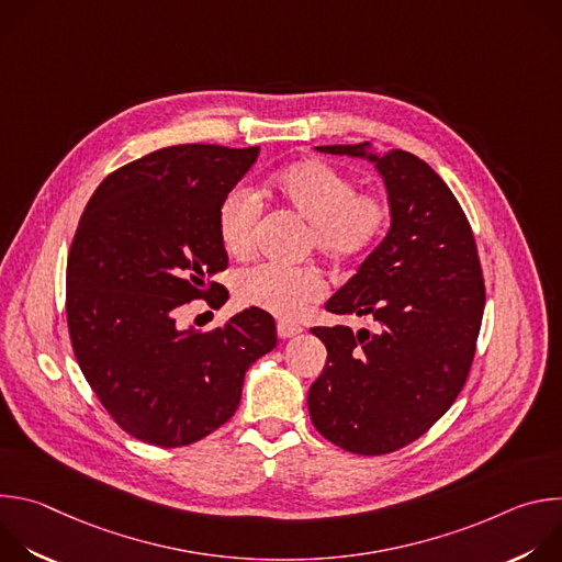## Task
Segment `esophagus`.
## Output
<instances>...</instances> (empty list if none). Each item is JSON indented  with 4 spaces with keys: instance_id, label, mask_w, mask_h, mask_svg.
<instances>
[{
    "instance_id": "esophagus-1",
    "label": "esophagus",
    "mask_w": 562,
    "mask_h": 562,
    "mask_svg": "<svg viewBox=\"0 0 562 562\" xmlns=\"http://www.w3.org/2000/svg\"><path fill=\"white\" fill-rule=\"evenodd\" d=\"M297 334H302V327L289 325V323H278V336H280L282 340L293 338V336H297Z\"/></svg>"
}]
</instances>
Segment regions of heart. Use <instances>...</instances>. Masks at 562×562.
Listing matches in <instances>:
<instances>
[{
  "label": "heart",
  "instance_id": "obj_1",
  "mask_svg": "<svg viewBox=\"0 0 562 562\" xmlns=\"http://www.w3.org/2000/svg\"><path fill=\"white\" fill-rule=\"evenodd\" d=\"M273 193L302 217L308 245L336 265L369 256L391 226V204L380 193H356V182L319 159H304L276 173ZM262 213L260 198L247 189H231L217 209V235L233 258L251 254ZM235 297L282 319L300 317L327 295V282L315 267L256 265L233 280Z\"/></svg>",
  "mask_w": 562,
  "mask_h": 562
}]
</instances>
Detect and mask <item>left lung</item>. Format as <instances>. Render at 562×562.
Returning a JSON list of instances; mask_svg holds the SVG:
<instances>
[{"instance_id":"obj_1","label":"left lung","mask_w":562,"mask_h":562,"mask_svg":"<svg viewBox=\"0 0 562 562\" xmlns=\"http://www.w3.org/2000/svg\"><path fill=\"white\" fill-rule=\"evenodd\" d=\"M315 150L371 162L391 226L327 302L338 315H369L375 331L311 329L327 347V364L308 389V416L329 442L382 456L418 440L458 397L483 323V269L464 211L420 157L375 153L369 142Z\"/></svg>"}]
</instances>
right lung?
<instances>
[{"mask_svg": "<svg viewBox=\"0 0 562 562\" xmlns=\"http://www.w3.org/2000/svg\"><path fill=\"white\" fill-rule=\"evenodd\" d=\"M258 153L159 148L113 171L77 224L66 265L72 351L111 418L142 442L184 447L222 427L249 367L278 342L273 317L254 306L213 331L176 323L191 300L228 297L211 282L228 265L217 209Z\"/></svg>", "mask_w": 562, "mask_h": 562, "instance_id": "1", "label": "right lung"}]
</instances>
